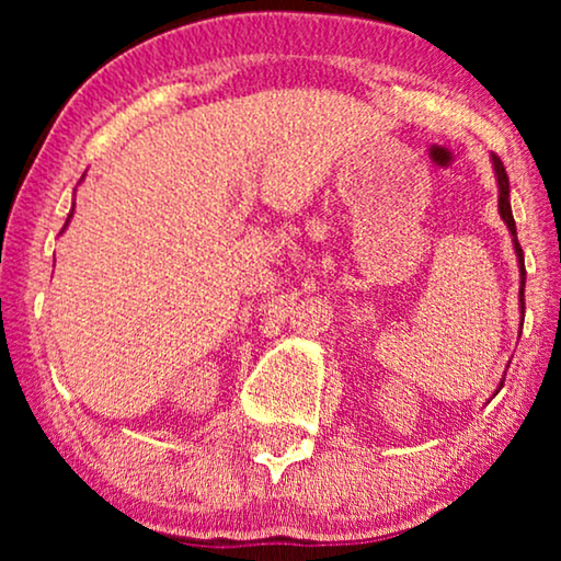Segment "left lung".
<instances>
[{
	"mask_svg": "<svg viewBox=\"0 0 561 561\" xmlns=\"http://www.w3.org/2000/svg\"><path fill=\"white\" fill-rule=\"evenodd\" d=\"M493 171H495V181H497V211H501V219L508 227L511 240H513V250H516V260H518V275H520V288H518V306H520V327H524V288H526V265H524V250L518 244V234H516V221H513V211H511V186H508V175H505V168L501 160L493 156ZM503 388V380L501 386ZM497 393V390H495ZM493 393V396H495ZM490 396V398H493Z\"/></svg>",
	"mask_w": 561,
	"mask_h": 561,
	"instance_id": "8db88e82",
	"label": "left lung"
}]
</instances>
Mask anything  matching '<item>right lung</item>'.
<instances>
[{"label": "right lung", "instance_id": "add662e5", "mask_svg": "<svg viewBox=\"0 0 561 561\" xmlns=\"http://www.w3.org/2000/svg\"><path fill=\"white\" fill-rule=\"evenodd\" d=\"M76 206V204H73ZM73 206H71V211H68V219H66V225H64V232H66V227H68V221H71V217H73Z\"/></svg>", "mask_w": 561, "mask_h": 561}]
</instances>
